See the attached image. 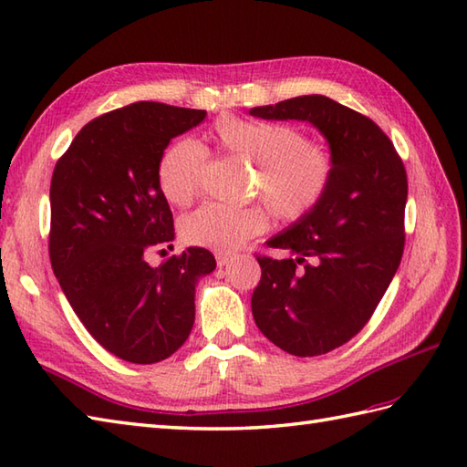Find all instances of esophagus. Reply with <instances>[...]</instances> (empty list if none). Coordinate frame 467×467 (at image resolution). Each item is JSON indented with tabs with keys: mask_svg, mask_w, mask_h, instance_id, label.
Instances as JSON below:
<instances>
[{
	"mask_svg": "<svg viewBox=\"0 0 467 467\" xmlns=\"http://www.w3.org/2000/svg\"><path fill=\"white\" fill-rule=\"evenodd\" d=\"M231 261H233L231 253H216V265L218 266H226Z\"/></svg>",
	"mask_w": 467,
	"mask_h": 467,
	"instance_id": "1",
	"label": "esophagus"
}]
</instances>
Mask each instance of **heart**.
Segmentation results:
<instances>
[{"label": "heart", "mask_w": 467, "mask_h": 467, "mask_svg": "<svg viewBox=\"0 0 467 467\" xmlns=\"http://www.w3.org/2000/svg\"><path fill=\"white\" fill-rule=\"evenodd\" d=\"M224 154L256 164L253 196L269 204L283 223H296L321 204L335 176L331 152L309 142L299 126L256 118L221 116L213 126ZM208 164L206 148L184 138L164 152L158 184L166 201L184 206L201 191ZM269 226L263 206H224L208 202L182 218V239L213 251H234Z\"/></svg>", "instance_id": "obj_1"}]
</instances>
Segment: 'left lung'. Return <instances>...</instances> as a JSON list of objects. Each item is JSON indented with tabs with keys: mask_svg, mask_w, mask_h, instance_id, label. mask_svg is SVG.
<instances>
[{
	"mask_svg": "<svg viewBox=\"0 0 467 467\" xmlns=\"http://www.w3.org/2000/svg\"><path fill=\"white\" fill-rule=\"evenodd\" d=\"M263 120L311 122L331 148L335 176L321 204L266 241L286 259L259 254L254 323L296 357L325 355L359 333L398 273L405 246L408 174L371 118L327 96L251 110Z\"/></svg>",
	"mask_w": 467,
	"mask_h": 467,
	"instance_id": "1",
	"label": "left lung"
}]
</instances>
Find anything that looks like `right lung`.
Instances as JSON below:
<instances>
[{
    "label": "right lung",
    "mask_w": 467,
    "mask_h": 467,
    "mask_svg": "<svg viewBox=\"0 0 467 467\" xmlns=\"http://www.w3.org/2000/svg\"><path fill=\"white\" fill-rule=\"evenodd\" d=\"M204 116L161 102L118 108L88 122L54 168L52 269L88 333L124 361L150 365L181 349L194 325V286L216 266L201 246L146 263L174 241L158 164Z\"/></svg>",
    "instance_id": "right-lung-1"
}]
</instances>
